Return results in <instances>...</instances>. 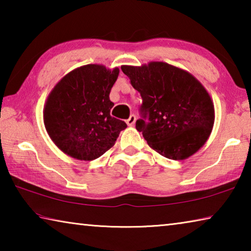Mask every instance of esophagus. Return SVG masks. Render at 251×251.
<instances>
[{
	"mask_svg": "<svg viewBox=\"0 0 251 251\" xmlns=\"http://www.w3.org/2000/svg\"><path fill=\"white\" fill-rule=\"evenodd\" d=\"M135 122H136V116L134 115V114H131V115L129 116L128 120L126 121L127 125H128V126H133V125L135 124Z\"/></svg>",
	"mask_w": 251,
	"mask_h": 251,
	"instance_id": "obj_1",
	"label": "esophagus"
}]
</instances>
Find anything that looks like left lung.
<instances>
[{
	"mask_svg": "<svg viewBox=\"0 0 251 251\" xmlns=\"http://www.w3.org/2000/svg\"><path fill=\"white\" fill-rule=\"evenodd\" d=\"M122 71L141 93L143 118L136 122V129L150 147L174 160L201 150L215 122L214 103L202 84L189 72L165 62L123 65Z\"/></svg>",
	"mask_w": 251,
	"mask_h": 251,
	"instance_id": "1",
	"label": "left lung"
}]
</instances>
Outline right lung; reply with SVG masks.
I'll use <instances>...</instances> for the list:
<instances>
[{
  "instance_id": "1",
  "label": "right lung",
  "mask_w": 251,
  "mask_h": 251,
  "mask_svg": "<svg viewBox=\"0 0 251 251\" xmlns=\"http://www.w3.org/2000/svg\"><path fill=\"white\" fill-rule=\"evenodd\" d=\"M120 69L87 64L67 73L48 96L43 118L50 139L79 160L100 157L115 144L125 122L110 115L109 93Z\"/></svg>"
}]
</instances>
